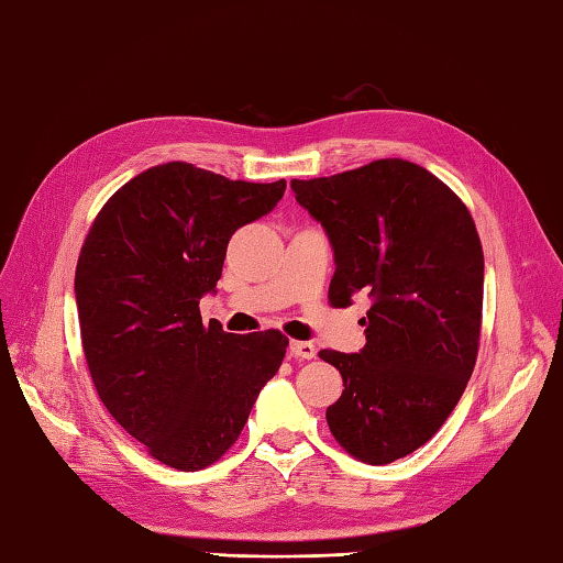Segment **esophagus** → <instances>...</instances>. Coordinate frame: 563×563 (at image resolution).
Returning <instances> with one entry per match:
<instances>
[{"instance_id":"34e87169","label":"esophagus","mask_w":563,"mask_h":563,"mask_svg":"<svg viewBox=\"0 0 563 563\" xmlns=\"http://www.w3.org/2000/svg\"><path fill=\"white\" fill-rule=\"evenodd\" d=\"M291 354L298 360H313L316 357V345L313 342H303V340H294L291 342Z\"/></svg>"}]
</instances>
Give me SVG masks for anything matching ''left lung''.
I'll list each match as a JSON object with an SVG mask.
<instances>
[{
	"label": "left lung",
	"instance_id": "1",
	"mask_svg": "<svg viewBox=\"0 0 563 563\" xmlns=\"http://www.w3.org/2000/svg\"><path fill=\"white\" fill-rule=\"evenodd\" d=\"M291 189L335 250L330 303L374 298L362 352H318L345 384L328 428L360 462L391 464L444 426L474 372L484 308L474 218L442 179L400 157Z\"/></svg>",
	"mask_w": 563,
	"mask_h": 563
}]
</instances>
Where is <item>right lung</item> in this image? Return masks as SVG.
Returning a JSON list of instances; mask_svg holds the SVG:
<instances>
[{"label": "right lung", "instance_id": "1", "mask_svg": "<svg viewBox=\"0 0 563 563\" xmlns=\"http://www.w3.org/2000/svg\"><path fill=\"white\" fill-rule=\"evenodd\" d=\"M286 181L255 185L189 163L141 172L101 206L79 250L82 350L101 404L179 472L218 462L279 372L289 338L201 323L228 240L269 213Z\"/></svg>", "mask_w": 563, "mask_h": 563}]
</instances>
